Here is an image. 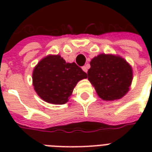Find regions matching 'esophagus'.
Wrapping results in <instances>:
<instances>
[{"instance_id":"esophagus-1","label":"esophagus","mask_w":152,"mask_h":152,"mask_svg":"<svg viewBox=\"0 0 152 152\" xmlns=\"http://www.w3.org/2000/svg\"><path fill=\"white\" fill-rule=\"evenodd\" d=\"M88 68H89V67H88V64H86V65H84V66H83V67H82V69H83V71L85 72H88Z\"/></svg>"}]
</instances>
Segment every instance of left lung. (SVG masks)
Segmentation results:
<instances>
[{"mask_svg":"<svg viewBox=\"0 0 152 152\" xmlns=\"http://www.w3.org/2000/svg\"><path fill=\"white\" fill-rule=\"evenodd\" d=\"M90 64L88 80L102 99H119L129 91L132 69L124 58L102 53L94 57Z\"/></svg>","mask_w":152,"mask_h":152,"instance_id":"left-lung-1","label":"left lung"}]
</instances>
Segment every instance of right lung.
<instances>
[{
	"label": "right lung",
	"instance_id": "obj_1",
	"mask_svg": "<svg viewBox=\"0 0 152 152\" xmlns=\"http://www.w3.org/2000/svg\"><path fill=\"white\" fill-rule=\"evenodd\" d=\"M88 74L76 63H66L60 55H49L34 67L32 80L36 93L46 102L66 103L76 83Z\"/></svg>",
	"mask_w": 152,
	"mask_h": 152
}]
</instances>
